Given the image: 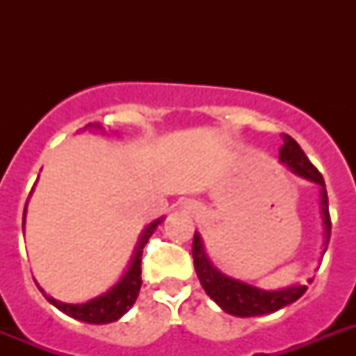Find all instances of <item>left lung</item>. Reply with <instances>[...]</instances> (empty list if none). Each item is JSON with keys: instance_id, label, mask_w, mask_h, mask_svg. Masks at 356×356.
<instances>
[{"instance_id": "8db88e82", "label": "left lung", "mask_w": 356, "mask_h": 356, "mask_svg": "<svg viewBox=\"0 0 356 356\" xmlns=\"http://www.w3.org/2000/svg\"><path fill=\"white\" fill-rule=\"evenodd\" d=\"M282 147L279 151V159L282 164H286L293 173H298L303 179H309L312 183L321 186V216H323V229H325V253L327 243L331 238V214H329V200H327L325 181L305 151L299 147V144L292 136L282 134ZM192 254H194L195 273L200 277L201 286L205 288L209 298L214 299L227 314L238 316V318H251V316L271 314L275 310L286 307V305L298 301L305 292V284H293V286L282 288V290H262V288L251 286L242 281H236L233 277H227L225 273L212 266V262L207 257L203 242H201L200 233H194V243H192Z\"/></svg>"}]
</instances>
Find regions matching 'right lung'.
Listing matches in <instances>:
<instances>
[{
  "mask_svg": "<svg viewBox=\"0 0 356 356\" xmlns=\"http://www.w3.org/2000/svg\"><path fill=\"white\" fill-rule=\"evenodd\" d=\"M88 127H97L99 125H92L88 123ZM25 211H27V203H25ZM25 211H24V222H25ZM164 218H159L155 222H151L147 227L144 229V233L140 234L138 245L134 249L133 260H131V266L129 270L125 271V275L120 279L116 284H114L108 292H105L99 298H94L90 301L81 305H70L63 303V301H57V299L47 298V301L51 305H55L58 310H63L64 314L72 316L75 320L86 321V323H94V325H102V323H111V321L120 320L125 312H127L131 307L134 305L136 298H138L140 286H142V249L147 243L149 236L155 233L156 225L162 222Z\"/></svg>",
  "mask_w": 356,
  "mask_h": 356,
  "instance_id": "1",
  "label": "right lung"
}]
</instances>
